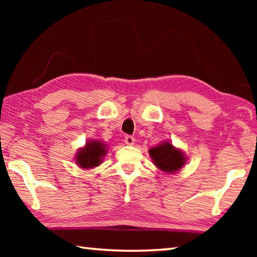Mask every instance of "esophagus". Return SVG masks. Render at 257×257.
Listing matches in <instances>:
<instances>
[{"label": "esophagus", "mask_w": 257, "mask_h": 257, "mask_svg": "<svg viewBox=\"0 0 257 257\" xmlns=\"http://www.w3.org/2000/svg\"><path fill=\"white\" fill-rule=\"evenodd\" d=\"M124 143L127 145H134L135 144V138L133 136H125L124 137Z\"/></svg>", "instance_id": "obj_1"}]
</instances>
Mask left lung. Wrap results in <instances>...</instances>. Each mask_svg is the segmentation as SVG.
Here are the masks:
<instances>
[{
	"instance_id": "8db88e82",
	"label": "left lung",
	"mask_w": 257,
	"mask_h": 257,
	"mask_svg": "<svg viewBox=\"0 0 257 257\" xmlns=\"http://www.w3.org/2000/svg\"><path fill=\"white\" fill-rule=\"evenodd\" d=\"M149 154L155 167L165 173L179 172L188 161V156L185 154V152L173 146L169 141L151 147Z\"/></svg>"
}]
</instances>
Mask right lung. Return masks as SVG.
I'll list each match as a JSON object with an SVG mask.
<instances>
[{
    "label": "right lung",
    "instance_id": "obj_1",
    "mask_svg": "<svg viewBox=\"0 0 257 257\" xmlns=\"http://www.w3.org/2000/svg\"><path fill=\"white\" fill-rule=\"evenodd\" d=\"M108 146L98 139H88L86 144L79 147L75 155V162L82 170H89L101 165L107 153Z\"/></svg>",
    "mask_w": 257,
    "mask_h": 257
}]
</instances>
